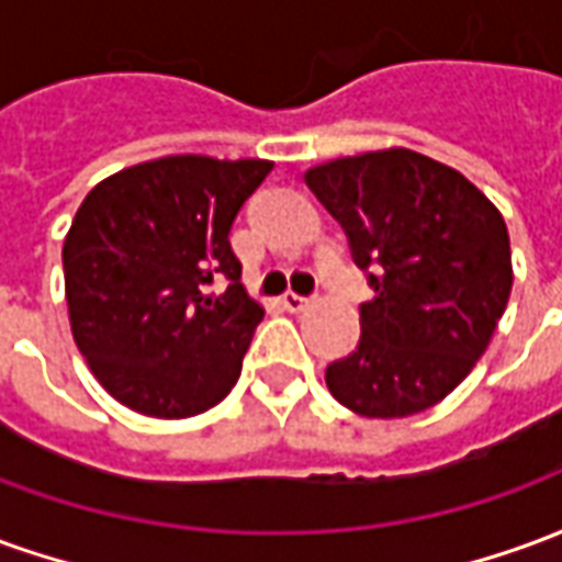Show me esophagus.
<instances>
[{"label":"esophagus","mask_w":562,"mask_h":562,"mask_svg":"<svg viewBox=\"0 0 562 562\" xmlns=\"http://www.w3.org/2000/svg\"><path fill=\"white\" fill-rule=\"evenodd\" d=\"M282 306H285L289 313H304L306 306H310V297H304V294L285 292L282 294Z\"/></svg>","instance_id":"1"}]
</instances>
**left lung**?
Returning a JSON list of instances; mask_svg holds the SVG:
<instances>
[{
    "label": "left lung",
    "instance_id": "8db88e82",
    "mask_svg": "<svg viewBox=\"0 0 562 562\" xmlns=\"http://www.w3.org/2000/svg\"><path fill=\"white\" fill-rule=\"evenodd\" d=\"M304 180L376 292L355 352L325 370L330 394L367 418L430 409L470 376L506 313L499 210L460 171L403 147L325 161Z\"/></svg>",
    "mask_w": 562,
    "mask_h": 562
}]
</instances>
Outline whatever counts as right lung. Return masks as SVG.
I'll use <instances>...</instances> for the list:
<instances>
[{"instance_id":"right-lung-1","label":"right lung","mask_w":562,"mask_h":562,"mask_svg":"<svg viewBox=\"0 0 562 562\" xmlns=\"http://www.w3.org/2000/svg\"><path fill=\"white\" fill-rule=\"evenodd\" d=\"M270 168L165 156L83 198L63 246L68 318L114 401L153 418H189L234 389L265 310L246 294L228 234ZM216 276L229 289L210 295Z\"/></svg>"}]
</instances>
